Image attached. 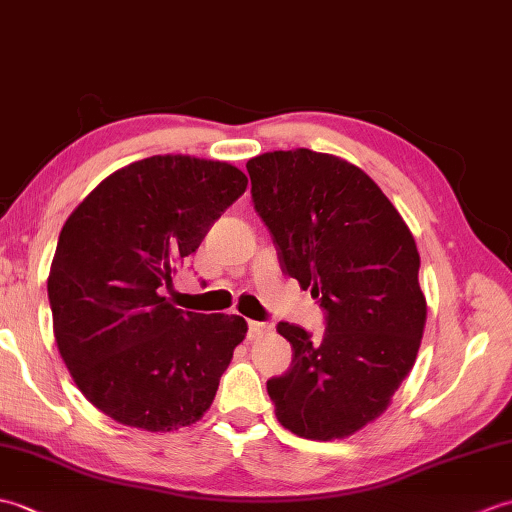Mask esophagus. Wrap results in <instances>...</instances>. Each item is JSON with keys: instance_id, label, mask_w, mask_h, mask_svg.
Listing matches in <instances>:
<instances>
[{"instance_id": "esophagus-1", "label": "esophagus", "mask_w": 512, "mask_h": 512, "mask_svg": "<svg viewBox=\"0 0 512 512\" xmlns=\"http://www.w3.org/2000/svg\"><path fill=\"white\" fill-rule=\"evenodd\" d=\"M266 332H270L268 323H259V321H248V339L255 341L259 336H264Z\"/></svg>"}]
</instances>
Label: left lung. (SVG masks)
Listing matches in <instances>:
<instances>
[{
    "mask_svg": "<svg viewBox=\"0 0 512 512\" xmlns=\"http://www.w3.org/2000/svg\"><path fill=\"white\" fill-rule=\"evenodd\" d=\"M246 169L281 268L325 310L321 339L277 325L292 345V367L268 380L277 420L299 438H347L383 416L416 363L427 323L416 239L378 184L339 156L268 151Z\"/></svg>",
    "mask_w": 512,
    "mask_h": 512,
    "instance_id": "1",
    "label": "left lung"
}]
</instances>
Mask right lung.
<instances>
[{
  "label": "right lung",
  "mask_w": 512,
  "mask_h": 512,
  "mask_svg": "<svg viewBox=\"0 0 512 512\" xmlns=\"http://www.w3.org/2000/svg\"><path fill=\"white\" fill-rule=\"evenodd\" d=\"M248 178L220 160L151 156L110 173L65 220L48 299L59 354L105 416L143 431L198 422L248 325L160 295Z\"/></svg>",
  "instance_id": "add662e5"
}]
</instances>
